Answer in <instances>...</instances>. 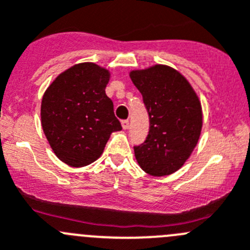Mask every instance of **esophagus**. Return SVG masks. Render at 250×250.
<instances>
[{
    "instance_id": "obj_1",
    "label": "esophagus",
    "mask_w": 250,
    "mask_h": 250,
    "mask_svg": "<svg viewBox=\"0 0 250 250\" xmlns=\"http://www.w3.org/2000/svg\"><path fill=\"white\" fill-rule=\"evenodd\" d=\"M121 126L124 130L129 129V120H121Z\"/></svg>"
}]
</instances>
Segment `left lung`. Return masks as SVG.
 Returning a JSON list of instances; mask_svg holds the SVG:
<instances>
[{"mask_svg":"<svg viewBox=\"0 0 250 250\" xmlns=\"http://www.w3.org/2000/svg\"><path fill=\"white\" fill-rule=\"evenodd\" d=\"M149 116L146 141L135 146L140 167L154 177L177 172L198 144L203 127L199 97L174 68L154 65L130 72Z\"/></svg>","mask_w":250,"mask_h":250,"instance_id":"8db88e82","label":"left lung"}]
</instances>
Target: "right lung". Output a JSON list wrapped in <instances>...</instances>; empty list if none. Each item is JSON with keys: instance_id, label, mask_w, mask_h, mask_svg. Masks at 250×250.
Segmentation results:
<instances>
[{"instance_id": "add662e5", "label": "right lung", "mask_w": 250, "mask_h": 250, "mask_svg": "<svg viewBox=\"0 0 250 250\" xmlns=\"http://www.w3.org/2000/svg\"><path fill=\"white\" fill-rule=\"evenodd\" d=\"M110 72L93 62L67 68L47 87L42 126L54 153L71 167L91 165L103 153L111 132L120 131L105 94Z\"/></svg>"}]
</instances>
